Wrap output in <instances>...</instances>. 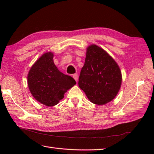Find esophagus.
<instances>
[{
  "label": "esophagus",
  "instance_id": "1",
  "mask_svg": "<svg viewBox=\"0 0 154 154\" xmlns=\"http://www.w3.org/2000/svg\"><path fill=\"white\" fill-rule=\"evenodd\" d=\"M73 77L74 78V79L77 82V81H78V75H77V73L73 74Z\"/></svg>",
  "mask_w": 154,
  "mask_h": 154
}]
</instances>
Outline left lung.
I'll list each match as a JSON object with an SVG mask.
<instances>
[{"label":"left lung","instance_id":"obj_1","mask_svg":"<svg viewBox=\"0 0 154 154\" xmlns=\"http://www.w3.org/2000/svg\"><path fill=\"white\" fill-rule=\"evenodd\" d=\"M122 83V73L115 60L97 45L87 48L79 87L91 103L104 105L117 95Z\"/></svg>","mask_w":154,"mask_h":154}]
</instances>
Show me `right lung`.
<instances>
[{"instance_id": "add662e5", "label": "right lung", "mask_w": 154, "mask_h": 154, "mask_svg": "<svg viewBox=\"0 0 154 154\" xmlns=\"http://www.w3.org/2000/svg\"><path fill=\"white\" fill-rule=\"evenodd\" d=\"M54 54H44L31 67L28 74V85L32 96L47 106L56 105L64 94L76 81L58 69L54 62Z\"/></svg>"}]
</instances>
